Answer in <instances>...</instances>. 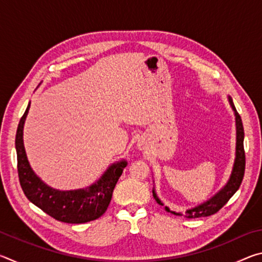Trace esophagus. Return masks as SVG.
Returning <instances> with one entry per match:
<instances>
[{"label": "esophagus", "mask_w": 262, "mask_h": 262, "mask_svg": "<svg viewBox=\"0 0 262 262\" xmlns=\"http://www.w3.org/2000/svg\"><path fill=\"white\" fill-rule=\"evenodd\" d=\"M137 147H139V149H140V150H143V149H144V147H143V145H142V144H140V143H139V144H137Z\"/></svg>", "instance_id": "1"}]
</instances>
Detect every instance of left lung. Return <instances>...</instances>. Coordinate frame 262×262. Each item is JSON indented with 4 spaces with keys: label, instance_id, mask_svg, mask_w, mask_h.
Returning <instances> with one entry per match:
<instances>
[{
    "label": "left lung",
    "instance_id": "1",
    "mask_svg": "<svg viewBox=\"0 0 262 262\" xmlns=\"http://www.w3.org/2000/svg\"><path fill=\"white\" fill-rule=\"evenodd\" d=\"M229 104L231 106L234 114V120H236V152H234V161L232 165L231 173L225 185L222 187L219 192L215 193L210 199L203 201L200 205L195 206L193 208H188L186 210L185 217H188V219H196V217H206L210 216L215 212L219 211L222 207H223L225 203H227L230 199H231L232 195L237 192L239 186H241L243 178H244V172H245V151H244V127L242 122L241 115L238 114L236 107H234V104L232 101V98L228 96ZM152 195L154 199L157 201L158 205L164 206L161 199L158 198L156 193V189H155V186L152 188ZM167 212H170L172 215L176 216H183V212H177L170 210L168 207H164Z\"/></svg>",
    "mask_w": 262,
    "mask_h": 262
}]
</instances>
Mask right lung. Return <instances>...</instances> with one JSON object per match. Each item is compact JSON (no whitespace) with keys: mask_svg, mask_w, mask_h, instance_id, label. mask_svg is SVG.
Here are the masks:
<instances>
[{"mask_svg":"<svg viewBox=\"0 0 262 262\" xmlns=\"http://www.w3.org/2000/svg\"><path fill=\"white\" fill-rule=\"evenodd\" d=\"M30 105L31 101L18 123L15 141L19 183L26 198L53 219L64 223L79 224L99 219L107 209L127 162L121 159L112 163L98 180L84 188L60 190L51 187L35 174L26 156L23 135Z\"/></svg>","mask_w":262,"mask_h":262,"instance_id":"1","label":"right lung"}]
</instances>
